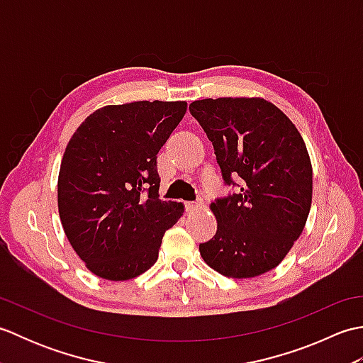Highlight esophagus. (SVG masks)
<instances>
[{"label": "esophagus", "mask_w": 363, "mask_h": 363, "mask_svg": "<svg viewBox=\"0 0 363 363\" xmlns=\"http://www.w3.org/2000/svg\"><path fill=\"white\" fill-rule=\"evenodd\" d=\"M203 209V204L201 203H186V211L187 212H198Z\"/></svg>", "instance_id": "1"}]
</instances>
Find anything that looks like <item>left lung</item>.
<instances>
[{
    "label": "left lung",
    "mask_w": 363,
    "mask_h": 363,
    "mask_svg": "<svg viewBox=\"0 0 363 363\" xmlns=\"http://www.w3.org/2000/svg\"><path fill=\"white\" fill-rule=\"evenodd\" d=\"M213 145L223 179L240 190L215 199L217 234L199 245L207 265L246 279L276 268L309 217L312 164L299 130L264 98H207L190 104Z\"/></svg>",
    "instance_id": "left-lung-1"
}]
</instances>
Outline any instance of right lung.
<instances>
[{"label":"right lung","mask_w":363,"mask_h":363,"mask_svg":"<svg viewBox=\"0 0 363 363\" xmlns=\"http://www.w3.org/2000/svg\"><path fill=\"white\" fill-rule=\"evenodd\" d=\"M186 101L111 104L90 113L68 142L57 179L59 217L91 273L129 281L159 257L184 204L160 201L157 152Z\"/></svg>","instance_id":"add662e5"}]
</instances>
